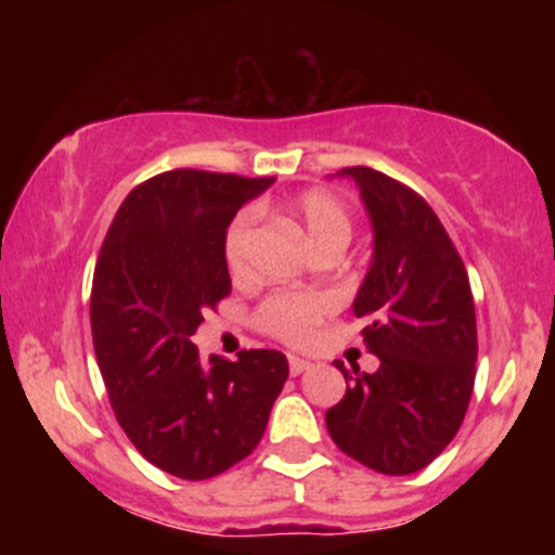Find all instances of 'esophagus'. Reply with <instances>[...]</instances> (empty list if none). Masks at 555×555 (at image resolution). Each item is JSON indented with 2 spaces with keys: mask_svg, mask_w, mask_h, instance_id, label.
Masks as SVG:
<instances>
[{
  "mask_svg": "<svg viewBox=\"0 0 555 555\" xmlns=\"http://www.w3.org/2000/svg\"><path fill=\"white\" fill-rule=\"evenodd\" d=\"M310 367V362L308 360H302V358H295V354H289V373L292 375H299V373H305Z\"/></svg>",
  "mask_w": 555,
  "mask_h": 555,
  "instance_id": "1",
  "label": "esophagus"
}]
</instances>
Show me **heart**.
I'll list each match as a JSON object with an SVG mask.
<instances>
[{
	"mask_svg": "<svg viewBox=\"0 0 555 555\" xmlns=\"http://www.w3.org/2000/svg\"><path fill=\"white\" fill-rule=\"evenodd\" d=\"M289 219L302 229L305 240L313 247V253L323 247H347L352 237V219H349L347 206L328 190H308L297 195L286 208ZM253 214L242 211L234 216L232 224L224 234V260L232 271L245 266L247 245H250ZM328 313V299L315 292H282L273 295L260 305L258 326L266 334L279 336V339L299 344L313 334V328Z\"/></svg>",
	"mask_w": 555,
	"mask_h": 555,
	"instance_id": "b5f03b06",
	"label": "heart"
}]
</instances>
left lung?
<instances>
[{
	"label": "left lung",
	"mask_w": 555,
	"mask_h": 555,
	"mask_svg": "<svg viewBox=\"0 0 555 555\" xmlns=\"http://www.w3.org/2000/svg\"><path fill=\"white\" fill-rule=\"evenodd\" d=\"M373 227L371 269L352 310L375 373L349 375L326 428L347 456L380 475L428 467L460 430L475 386L477 326L464 263L428 203L371 167H347Z\"/></svg>",
	"instance_id": "8db88e82"
}]
</instances>
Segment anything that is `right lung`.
<instances>
[{"mask_svg": "<svg viewBox=\"0 0 555 555\" xmlns=\"http://www.w3.org/2000/svg\"><path fill=\"white\" fill-rule=\"evenodd\" d=\"M273 177L175 169L151 177L114 216L91 292L99 371L117 423L151 464L208 480L263 438L289 362L242 349L237 362L193 344L203 313L232 292L224 234Z\"/></svg>", "mask_w": 555, "mask_h": 555, "instance_id": "1", "label": "right lung"}]
</instances>
